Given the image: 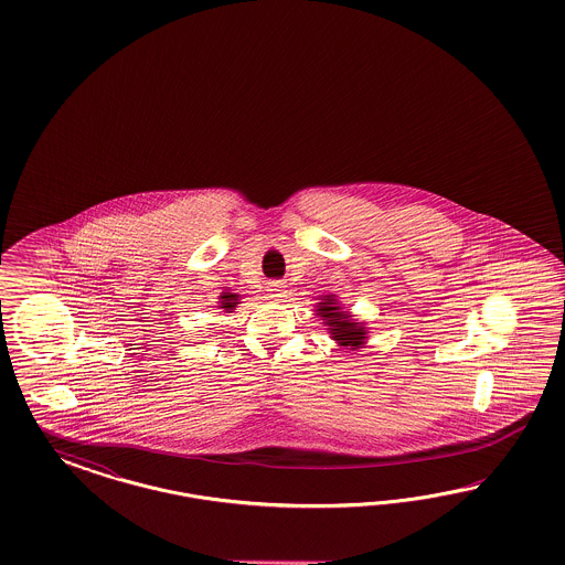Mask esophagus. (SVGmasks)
Wrapping results in <instances>:
<instances>
[{"label":"esophagus","mask_w":565,"mask_h":565,"mask_svg":"<svg viewBox=\"0 0 565 565\" xmlns=\"http://www.w3.org/2000/svg\"><path fill=\"white\" fill-rule=\"evenodd\" d=\"M267 291H269V296L275 298V300H281L286 296V286L281 281H269L267 284Z\"/></svg>","instance_id":"34e87169"}]
</instances>
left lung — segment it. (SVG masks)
<instances>
[{
    "mask_svg": "<svg viewBox=\"0 0 565 565\" xmlns=\"http://www.w3.org/2000/svg\"><path fill=\"white\" fill-rule=\"evenodd\" d=\"M319 315L323 317V326H327L329 333L333 335V340L340 345H352V348H360L362 340L366 335L364 327L350 321V315H345L342 308L338 307V302L327 296L326 302H319Z\"/></svg>",
    "mask_w": 565,
    "mask_h": 565,
    "instance_id": "left-lung-1",
    "label": "left lung"
}]
</instances>
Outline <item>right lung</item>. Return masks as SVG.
<instances>
[{"instance_id": "add662e5", "label": "right lung", "mask_w": 565, "mask_h": 565, "mask_svg": "<svg viewBox=\"0 0 565 565\" xmlns=\"http://www.w3.org/2000/svg\"><path fill=\"white\" fill-rule=\"evenodd\" d=\"M222 305L223 310L225 312H232L234 308H236V305H238V294H232V291H223L222 294Z\"/></svg>"}]
</instances>
